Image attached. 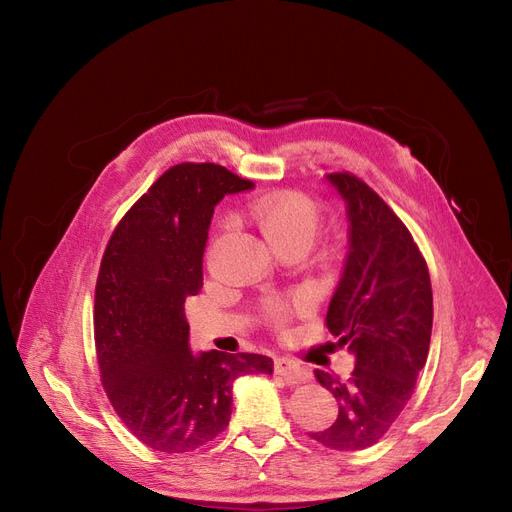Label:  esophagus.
Masks as SVG:
<instances>
[{
	"label": "esophagus",
	"mask_w": 512,
	"mask_h": 512,
	"mask_svg": "<svg viewBox=\"0 0 512 512\" xmlns=\"http://www.w3.org/2000/svg\"><path fill=\"white\" fill-rule=\"evenodd\" d=\"M276 374H280V377L288 385H298V383H304L311 379V372L306 370L302 364H298L292 358H284V356L276 360Z\"/></svg>",
	"instance_id": "1"
}]
</instances>
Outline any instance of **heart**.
Wrapping results in <instances>:
<instances>
[{
    "label": "heart",
    "mask_w": 512,
    "mask_h": 512,
    "mask_svg": "<svg viewBox=\"0 0 512 512\" xmlns=\"http://www.w3.org/2000/svg\"><path fill=\"white\" fill-rule=\"evenodd\" d=\"M249 216L274 249L288 243L309 247L321 222V208L302 191L280 189L251 201ZM274 317L278 323H284L288 311L284 306H276Z\"/></svg>",
    "instance_id": "1"
}]
</instances>
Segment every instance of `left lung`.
<instances>
[{
	"mask_svg": "<svg viewBox=\"0 0 512 512\" xmlns=\"http://www.w3.org/2000/svg\"><path fill=\"white\" fill-rule=\"evenodd\" d=\"M327 179L348 203L350 251L325 323L356 366L348 381L315 370L339 412L309 436L327 449L362 451L387 434L416 389L430 348L432 286L412 232L387 203L356 175Z\"/></svg>",
	"mask_w": 512,
	"mask_h": 512,
	"instance_id": "left-lung-1",
	"label": "left lung"
}]
</instances>
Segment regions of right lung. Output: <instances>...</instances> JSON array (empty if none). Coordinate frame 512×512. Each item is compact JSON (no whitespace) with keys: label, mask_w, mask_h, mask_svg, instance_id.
<instances>
[{"label":"right lung","mask_w":512,"mask_h":512,"mask_svg":"<svg viewBox=\"0 0 512 512\" xmlns=\"http://www.w3.org/2000/svg\"><path fill=\"white\" fill-rule=\"evenodd\" d=\"M214 162H181L113 230L94 290L100 381L121 422L146 447L189 453L226 430L232 383L271 374L261 354L189 350L185 300L203 286V249L216 203L247 191Z\"/></svg>","instance_id":"obj_1"}]
</instances>
